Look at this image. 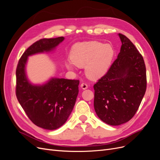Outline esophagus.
I'll return each instance as SVG.
<instances>
[{
	"label": "esophagus",
	"instance_id": "esophagus-1",
	"mask_svg": "<svg viewBox=\"0 0 160 160\" xmlns=\"http://www.w3.org/2000/svg\"><path fill=\"white\" fill-rule=\"evenodd\" d=\"M81 89H86L88 88V84L85 83H82L81 84Z\"/></svg>",
	"mask_w": 160,
	"mask_h": 160
}]
</instances>
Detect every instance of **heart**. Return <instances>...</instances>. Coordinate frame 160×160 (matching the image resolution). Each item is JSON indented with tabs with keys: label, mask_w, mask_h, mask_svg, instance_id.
<instances>
[{
	"label": "heart",
	"mask_w": 160,
	"mask_h": 160,
	"mask_svg": "<svg viewBox=\"0 0 160 160\" xmlns=\"http://www.w3.org/2000/svg\"><path fill=\"white\" fill-rule=\"evenodd\" d=\"M114 55L112 45L94 41L75 45L72 48L70 59L76 66H85V72L89 78L98 79L108 71ZM65 66L69 70L73 69V65L70 62Z\"/></svg>",
	"instance_id": "1"
}]
</instances>
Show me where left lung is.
<instances>
[{
    "mask_svg": "<svg viewBox=\"0 0 160 160\" xmlns=\"http://www.w3.org/2000/svg\"><path fill=\"white\" fill-rule=\"evenodd\" d=\"M118 35L122 45L118 58L93 86L95 112L110 125L125 123L133 117L147 85L143 57L127 37Z\"/></svg>",
    "mask_w": 160,
    "mask_h": 160,
    "instance_id": "obj_1",
    "label": "left lung"
}]
</instances>
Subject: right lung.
Returning <instances> with one entry per match:
<instances>
[{
  "label": "right lung",
  "mask_w": 160,
  "mask_h": 160,
  "mask_svg": "<svg viewBox=\"0 0 160 160\" xmlns=\"http://www.w3.org/2000/svg\"><path fill=\"white\" fill-rule=\"evenodd\" d=\"M65 38H42L25 51L16 71V95L28 118L37 126L53 130L61 127L74 108L79 80L51 78L42 85L32 84L26 75L28 57L54 50Z\"/></svg>",
  "instance_id": "1"
}]
</instances>
